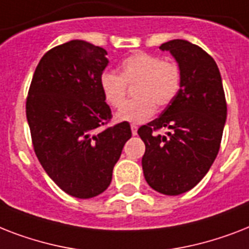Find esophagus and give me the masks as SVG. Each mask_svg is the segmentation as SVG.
Instances as JSON below:
<instances>
[{"label": "esophagus", "instance_id": "obj_1", "mask_svg": "<svg viewBox=\"0 0 249 249\" xmlns=\"http://www.w3.org/2000/svg\"><path fill=\"white\" fill-rule=\"evenodd\" d=\"M130 129H132V134H133V136H137V132H138V126L133 124L132 126H130Z\"/></svg>", "mask_w": 249, "mask_h": 249}]
</instances>
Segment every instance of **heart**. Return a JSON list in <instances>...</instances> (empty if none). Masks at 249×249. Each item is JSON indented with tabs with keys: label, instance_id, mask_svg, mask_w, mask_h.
<instances>
[{
	"label": "heart",
	"instance_id": "obj_1",
	"mask_svg": "<svg viewBox=\"0 0 249 249\" xmlns=\"http://www.w3.org/2000/svg\"><path fill=\"white\" fill-rule=\"evenodd\" d=\"M181 70L177 63L161 60L147 53H134L123 60L120 76L105 71L99 77V88L105 101L119 108L124 105L126 85H134V97L116 113L119 121L141 124L154 116L156 105L166 107L181 89Z\"/></svg>",
	"mask_w": 249,
	"mask_h": 249
}]
</instances>
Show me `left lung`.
<instances>
[{"mask_svg":"<svg viewBox=\"0 0 249 249\" xmlns=\"http://www.w3.org/2000/svg\"><path fill=\"white\" fill-rule=\"evenodd\" d=\"M181 70V89L158 119L138 129L146 151L142 168L150 187L164 195L189 191L208 173L220 150L226 123L220 70L212 56L186 40L160 46ZM170 129L164 136L154 130Z\"/></svg>","mask_w":249,"mask_h":249,"instance_id":"left-lung-1","label":"left lung"}]
</instances>
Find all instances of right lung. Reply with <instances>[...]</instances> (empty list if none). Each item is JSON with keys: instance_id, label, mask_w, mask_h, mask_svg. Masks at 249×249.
I'll list each match as a JSON object with an SVG mask.
<instances>
[{"instance_id": "add662e5", "label": "right lung", "mask_w": 249, "mask_h": 249, "mask_svg": "<svg viewBox=\"0 0 249 249\" xmlns=\"http://www.w3.org/2000/svg\"><path fill=\"white\" fill-rule=\"evenodd\" d=\"M106 55L105 49L83 40L49 50L35 71L25 106L38 161L64 193L79 199L108 187L132 137L126 121L103 128L111 119L99 88Z\"/></svg>"}]
</instances>
